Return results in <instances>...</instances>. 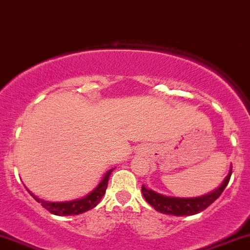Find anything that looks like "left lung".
<instances>
[{"label":"left lung","mask_w":250,"mask_h":250,"mask_svg":"<svg viewBox=\"0 0 250 250\" xmlns=\"http://www.w3.org/2000/svg\"><path fill=\"white\" fill-rule=\"evenodd\" d=\"M232 173V167L230 169V173L225 178L223 184L219 188H217L210 194H206L204 197L199 198H170L165 197L162 194L154 192L151 189H147L144 186H142V193L144 198L152 208L156 211H160L161 213L165 214H173V216H192L197 214L199 212L208 208V206L219 198L223 190L228 186L230 181V176Z\"/></svg>","instance_id":"left-lung-1"}]
</instances>
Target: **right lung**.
I'll list each match as a JSON object with an SVG mask.
<instances>
[{
	"mask_svg": "<svg viewBox=\"0 0 250 250\" xmlns=\"http://www.w3.org/2000/svg\"><path fill=\"white\" fill-rule=\"evenodd\" d=\"M113 171V169L108 170L103 179V181L98 185L95 189L92 190L87 197H84L83 199L74 200V201H66V203H50V201H45L42 199H39L36 195L32 194L29 192V194L34 198L38 203L42 204V206L44 208H46L47 211L51 213L56 214V216H74V214H80L83 212L94 208L99 204V201L101 200V198L104 197V192H106L107 185H108V179L111 176V173Z\"/></svg>",
	"mask_w": 250,
	"mask_h": 250,
	"instance_id": "1",
	"label": "right lung"
}]
</instances>
